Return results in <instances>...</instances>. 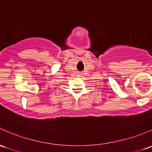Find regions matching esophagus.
<instances>
[{"label":"esophagus","instance_id":"1","mask_svg":"<svg viewBox=\"0 0 152 152\" xmlns=\"http://www.w3.org/2000/svg\"><path fill=\"white\" fill-rule=\"evenodd\" d=\"M78 74H80V73H78Z\"/></svg>","mask_w":152,"mask_h":152}]
</instances>
